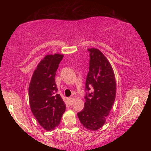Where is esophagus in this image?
<instances>
[{
    "mask_svg": "<svg viewBox=\"0 0 151 151\" xmlns=\"http://www.w3.org/2000/svg\"><path fill=\"white\" fill-rule=\"evenodd\" d=\"M75 97H73V96L69 97V98L68 99V104H69V105H72L74 103V101H75Z\"/></svg>",
    "mask_w": 151,
    "mask_h": 151,
    "instance_id": "obj_1",
    "label": "esophagus"
}]
</instances>
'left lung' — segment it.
<instances>
[{
  "mask_svg": "<svg viewBox=\"0 0 151 151\" xmlns=\"http://www.w3.org/2000/svg\"><path fill=\"white\" fill-rule=\"evenodd\" d=\"M90 53L89 72L86 88L93 90L85 96L84 109L77 115L82 124L91 131H96L105 123L116 97V81L112 66L101 51L88 48Z\"/></svg>",
  "mask_w": 151,
  "mask_h": 151,
  "instance_id": "obj_1",
  "label": "left lung"
}]
</instances>
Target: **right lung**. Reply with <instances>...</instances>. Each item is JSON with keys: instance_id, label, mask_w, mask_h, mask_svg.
<instances>
[{"instance_id": "add662e5", "label": "right lung", "mask_w": 151, "mask_h": 151, "mask_svg": "<svg viewBox=\"0 0 151 151\" xmlns=\"http://www.w3.org/2000/svg\"><path fill=\"white\" fill-rule=\"evenodd\" d=\"M63 55L45 56L35 70L29 88V103L33 115L47 131L60 124L66 104L55 83V75Z\"/></svg>"}]
</instances>
